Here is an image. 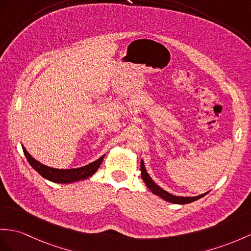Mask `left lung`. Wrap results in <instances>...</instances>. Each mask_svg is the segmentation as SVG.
<instances>
[{"instance_id": "left-lung-1", "label": "left lung", "mask_w": 251, "mask_h": 251, "mask_svg": "<svg viewBox=\"0 0 251 251\" xmlns=\"http://www.w3.org/2000/svg\"><path fill=\"white\" fill-rule=\"evenodd\" d=\"M140 172H142V178L145 182V184L147 185V187H148L154 195H156V196L161 197L165 201H168V202H172L175 204H187V203L193 202V201H196V200L200 199L201 197L205 196V195L207 194V193H204V194L199 195V196H194V197L175 196V195L166 192L165 189L158 186L156 183L151 179V176L148 175V173H147V170L145 168V164H144L143 160H142V162H140Z\"/></svg>"}]
</instances>
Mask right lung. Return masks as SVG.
I'll return each instance as SVG.
<instances>
[{
	"label": "right lung",
	"mask_w": 251,
	"mask_h": 251,
	"mask_svg": "<svg viewBox=\"0 0 251 251\" xmlns=\"http://www.w3.org/2000/svg\"><path fill=\"white\" fill-rule=\"evenodd\" d=\"M22 149L24 152V155H25L26 160L28 161L30 166H32L41 176H44L45 179L51 182L62 183V184H68V183L77 182V181L89 178V176H93L97 172L98 168L100 167L103 158L105 156V154H103L93 163H89L87 165H85V166L78 167V168L58 169V168L49 167L47 165L41 164L37 160H35V158L28 153L24 146H22Z\"/></svg>",
	"instance_id": "1"
}]
</instances>
